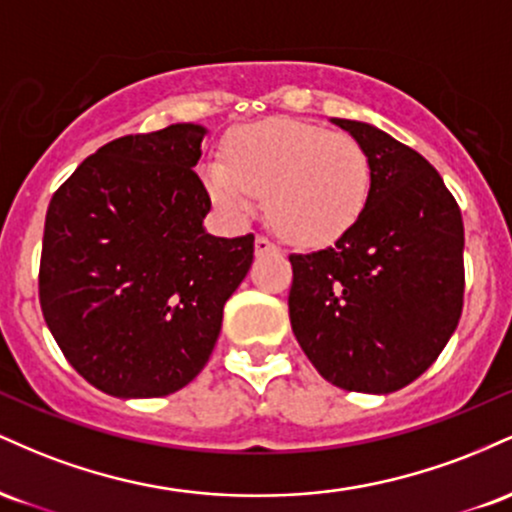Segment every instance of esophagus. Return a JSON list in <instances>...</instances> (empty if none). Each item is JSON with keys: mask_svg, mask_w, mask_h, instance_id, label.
Instances as JSON below:
<instances>
[{"mask_svg": "<svg viewBox=\"0 0 512 512\" xmlns=\"http://www.w3.org/2000/svg\"><path fill=\"white\" fill-rule=\"evenodd\" d=\"M276 250V245L272 240H267L264 236H257L255 238V255H264V252H272Z\"/></svg>", "mask_w": 512, "mask_h": 512, "instance_id": "34e87169", "label": "esophagus"}]
</instances>
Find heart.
<instances>
[{"mask_svg": "<svg viewBox=\"0 0 512 512\" xmlns=\"http://www.w3.org/2000/svg\"><path fill=\"white\" fill-rule=\"evenodd\" d=\"M223 157L199 166V182L228 221L264 207L272 226L298 245H330L366 211L373 192L368 151L349 134L289 117L233 129Z\"/></svg>", "mask_w": 512, "mask_h": 512, "instance_id": "obj_1", "label": "heart"}]
</instances>
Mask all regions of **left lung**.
Here are the masks:
<instances>
[{"label": "left lung", "instance_id": "left-lung-1", "mask_svg": "<svg viewBox=\"0 0 512 512\" xmlns=\"http://www.w3.org/2000/svg\"><path fill=\"white\" fill-rule=\"evenodd\" d=\"M368 151L373 192L332 248L291 255V327L317 373L387 395L419 378L455 332L464 226L438 170L383 129L332 117Z\"/></svg>", "mask_w": 512, "mask_h": 512}]
</instances>
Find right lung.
<instances>
[{"mask_svg":"<svg viewBox=\"0 0 512 512\" xmlns=\"http://www.w3.org/2000/svg\"><path fill=\"white\" fill-rule=\"evenodd\" d=\"M207 127L180 122L101 146L50 199L40 308L72 368L105 395L163 397L214 351L255 238H216L192 168Z\"/></svg>","mask_w":512,"mask_h":512,"instance_id":"add662e5","label":"right lung"}]
</instances>
